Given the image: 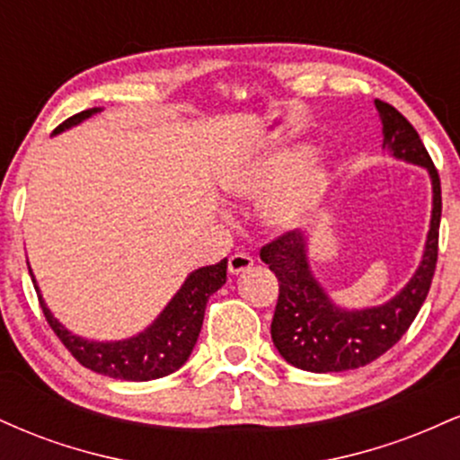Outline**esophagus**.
<instances>
[{
    "label": "esophagus",
    "mask_w": 460,
    "mask_h": 460,
    "mask_svg": "<svg viewBox=\"0 0 460 460\" xmlns=\"http://www.w3.org/2000/svg\"><path fill=\"white\" fill-rule=\"evenodd\" d=\"M252 263H255V260H252L251 255H246V252H235V255L229 257V274H244L246 270H251Z\"/></svg>",
    "instance_id": "obj_1"
}]
</instances>
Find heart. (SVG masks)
<instances>
[{"mask_svg":"<svg viewBox=\"0 0 460 460\" xmlns=\"http://www.w3.org/2000/svg\"><path fill=\"white\" fill-rule=\"evenodd\" d=\"M309 157V145L279 146L226 172L223 188L242 200L270 197L261 223L274 234H294L315 218L329 192V166Z\"/></svg>","mask_w":460,"mask_h":460,"instance_id":"obj_1","label":"heart"}]
</instances>
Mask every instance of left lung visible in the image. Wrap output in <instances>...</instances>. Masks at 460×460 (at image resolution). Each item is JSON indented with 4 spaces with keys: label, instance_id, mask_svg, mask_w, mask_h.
<instances>
[{
    "label": "left lung",
    "instance_id": "8db88e82",
    "mask_svg": "<svg viewBox=\"0 0 460 460\" xmlns=\"http://www.w3.org/2000/svg\"><path fill=\"white\" fill-rule=\"evenodd\" d=\"M383 123V149L395 160L426 168L432 186L430 226L424 252L409 283L376 307L348 309L329 296L309 261V235L294 231L261 248V261L279 279L270 324L274 348L289 366L329 374L367 366L404 335L421 309L437 266L441 223V181L413 125L394 105L374 102Z\"/></svg>",
    "mask_w": 460,
    "mask_h": 460
}]
</instances>
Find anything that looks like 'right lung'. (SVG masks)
<instances>
[{
	"instance_id": "1",
	"label": "right lung",
	"mask_w": 460,
	"mask_h": 460,
	"mask_svg": "<svg viewBox=\"0 0 460 460\" xmlns=\"http://www.w3.org/2000/svg\"><path fill=\"white\" fill-rule=\"evenodd\" d=\"M97 112H102V108L84 110V112L66 119L60 128H56L54 134H62V131L75 128ZM28 270L36 294H39L45 318L56 335L60 337L62 344L68 348V352L93 372L134 383L168 376L188 361L199 340L200 326H203L208 300L226 283V260L216 263V266L199 268V270L188 274L175 296L168 300L162 314L145 331L125 337V340L99 341L68 331L47 307L30 263Z\"/></svg>"
}]
</instances>
